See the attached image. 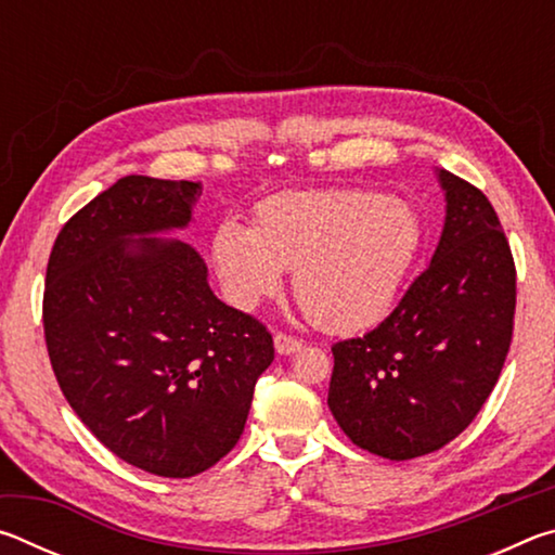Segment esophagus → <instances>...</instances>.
Masks as SVG:
<instances>
[{"mask_svg": "<svg viewBox=\"0 0 555 555\" xmlns=\"http://www.w3.org/2000/svg\"><path fill=\"white\" fill-rule=\"evenodd\" d=\"M274 347L279 354H294L300 350V340H296V337H291L286 333H276L274 335Z\"/></svg>", "mask_w": 555, "mask_h": 555, "instance_id": "esophagus-1", "label": "esophagus"}]
</instances>
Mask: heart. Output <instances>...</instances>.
I'll return each instance as SVG.
<instances>
[{
  "label": "heart",
  "mask_w": 555,
  "mask_h": 555,
  "mask_svg": "<svg viewBox=\"0 0 555 555\" xmlns=\"http://www.w3.org/2000/svg\"><path fill=\"white\" fill-rule=\"evenodd\" d=\"M421 244L411 205L370 188L288 191L259 205L257 228L224 220L215 264L240 308L257 306L296 269V298L323 331L352 333L389 311Z\"/></svg>",
  "instance_id": "1"
}]
</instances>
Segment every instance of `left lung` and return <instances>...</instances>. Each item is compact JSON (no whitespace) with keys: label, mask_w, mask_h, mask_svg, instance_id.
Instances as JSON below:
<instances>
[{"label":"left lung","mask_w":555,"mask_h":555,"mask_svg":"<svg viewBox=\"0 0 555 555\" xmlns=\"http://www.w3.org/2000/svg\"><path fill=\"white\" fill-rule=\"evenodd\" d=\"M430 264L362 337L333 345L327 406L345 436L387 460L440 450L473 424L509 352L516 269L487 195L450 171Z\"/></svg>","instance_id":"obj_1"}]
</instances>
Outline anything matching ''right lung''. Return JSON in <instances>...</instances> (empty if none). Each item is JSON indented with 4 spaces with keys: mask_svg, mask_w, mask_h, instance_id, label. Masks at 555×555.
<instances>
[{
    "mask_svg": "<svg viewBox=\"0 0 555 555\" xmlns=\"http://www.w3.org/2000/svg\"><path fill=\"white\" fill-rule=\"evenodd\" d=\"M201 183L125 176L63 224L43 333L63 397L92 436L158 477H193L237 446L274 340L212 294L191 244ZM138 240L134 241L133 237Z\"/></svg>",
    "mask_w": 555,
    "mask_h": 555,
    "instance_id": "add662e5",
    "label": "right lung"
}]
</instances>
